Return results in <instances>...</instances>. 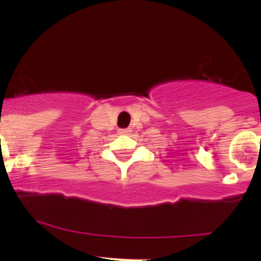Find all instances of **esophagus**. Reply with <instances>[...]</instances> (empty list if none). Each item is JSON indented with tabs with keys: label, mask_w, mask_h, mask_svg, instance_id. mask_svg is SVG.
<instances>
[{
	"label": "esophagus",
	"mask_w": 261,
	"mask_h": 261,
	"mask_svg": "<svg viewBox=\"0 0 261 261\" xmlns=\"http://www.w3.org/2000/svg\"><path fill=\"white\" fill-rule=\"evenodd\" d=\"M129 133H130V129H129V128H126V129H119V135L126 136V135H129Z\"/></svg>",
	"instance_id": "34e87169"
}]
</instances>
